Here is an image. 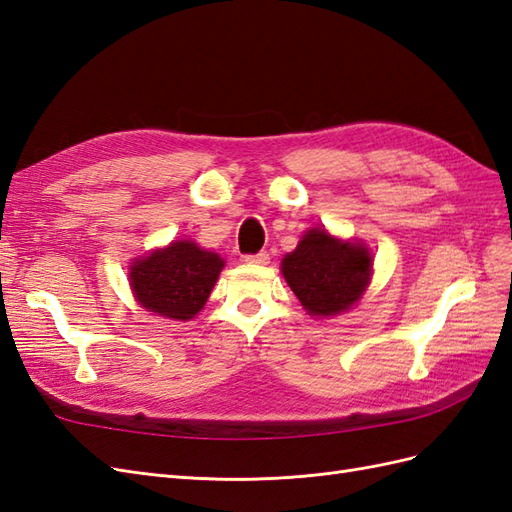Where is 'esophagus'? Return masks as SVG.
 <instances>
[{"label": "esophagus", "instance_id": "34e87169", "mask_svg": "<svg viewBox=\"0 0 512 512\" xmlns=\"http://www.w3.org/2000/svg\"><path fill=\"white\" fill-rule=\"evenodd\" d=\"M245 262H250V265H269V254L267 252L250 254V256H245Z\"/></svg>", "mask_w": 512, "mask_h": 512}]
</instances>
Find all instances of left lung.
I'll return each instance as SVG.
<instances>
[{
    "mask_svg": "<svg viewBox=\"0 0 512 512\" xmlns=\"http://www.w3.org/2000/svg\"><path fill=\"white\" fill-rule=\"evenodd\" d=\"M374 258L365 243L344 241L324 228L307 230L284 256L282 273L309 316H337L363 297Z\"/></svg>",
    "mask_w": 512,
    "mask_h": 512,
    "instance_id": "8db88e82",
    "label": "left lung"
}]
</instances>
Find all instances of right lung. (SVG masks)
Masks as SVG:
<instances>
[{
	"label": "right lung",
	"mask_w": 512,
	"mask_h": 512,
	"mask_svg": "<svg viewBox=\"0 0 512 512\" xmlns=\"http://www.w3.org/2000/svg\"><path fill=\"white\" fill-rule=\"evenodd\" d=\"M222 269L220 254L188 239L173 241L132 262L130 286L138 305L153 316L185 322L205 307Z\"/></svg>",
	"instance_id": "obj_1"
}]
</instances>
